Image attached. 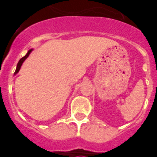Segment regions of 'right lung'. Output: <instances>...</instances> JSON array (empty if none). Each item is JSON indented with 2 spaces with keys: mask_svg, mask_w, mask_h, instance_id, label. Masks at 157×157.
<instances>
[{
  "mask_svg": "<svg viewBox=\"0 0 157 157\" xmlns=\"http://www.w3.org/2000/svg\"><path fill=\"white\" fill-rule=\"evenodd\" d=\"M31 51H32V49H30V50H29V51L28 52V53H27V55H26L25 56H24V57H22V58L20 60H19V62H18V63H17V69H16V71H15V73H14V74H17V72L19 71V70H20V68H21V66H22V63H23V61L25 60L26 59L29 57V55H30V53H31Z\"/></svg>",
  "mask_w": 157,
  "mask_h": 157,
  "instance_id": "right-lung-1",
  "label": "right lung"
}]
</instances>
